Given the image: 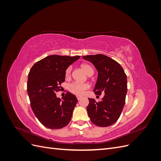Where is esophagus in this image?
<instances>
[{
  "label": "esophagus",
  "mask_w": 161,
  "mask_h": 161,
  "mask_svg": "<svg viewBox=\"0 0 161 161\" xmlns=\"http://www.w3.org/2000/svg\"><path fill=\"white\" fill-rule=\"evenodd\" d=\"M76 98H77V99H78V100L79 101V100L81 99V97H80V96H77V97H76Z\"/></svg>",
  "instance_id": "esophagus-1"
}]
</instances>
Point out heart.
I'll list each match as a JSON object with an SVG mask.
<instances>
[{"instance_id":"obj_1","label":"heart","mask_w":161,"mask_h":161,"mask_svg":"<svg viewBox=\"0 0 161 161\" xmlns=\"http://www.w3.org/2000/svg\"><path fill=\"white\" fill-rule=\"evenodd\" d=\"M81 68L88 76L93 75L94 70L92 69V67L89 64H82ZM71 72H72V66L68 67L65 72L66 78H69L70 76ZM89 89V85L78 83V82H72V83L70 84L69 86V90L71 93L78 96L82 95L84 94L85 91Z\"/></svg>"}]
</instances>
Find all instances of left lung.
<instances>
[{"label":"left lung","mask_w":161,"mask_h":161,"mask_svg":"<svg viewBox=\"0 0 161 161\" xmlns=\"http://www.w3.org/2000/svg\"><path fill=\"white\" fill-rule=\"evenodd\" d=\"M82 58L91 62L98 72L95 94H105L98 102L89 99V117L95 125L108 127L118 121L123 110L128 91L127 76L118 62L107 56L88 55Z\"/></svg>","instance_id":"left-lung-1"}]
</instances>
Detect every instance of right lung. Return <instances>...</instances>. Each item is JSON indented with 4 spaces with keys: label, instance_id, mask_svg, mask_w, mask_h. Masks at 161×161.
Segmentation results:
<instances>
[{
    "label": "right lung",
    "instance_id": "obj_1",
    "mask_svg": "<svg viewBox=\"0 0 161 161\" xmlns=\"http://www.w3.org/2000/svg\"><path fill=\"white\" fill-rule=\"evenodd\" d=\"M80 57L48 56L36 62L29 73L27 93L31 109L41 124L47 128L60 129L70 122L78 101L76 97L67 92L60 99L56 92L65 81L67 68Z\"/></svg>",
    "mask_w": 161,
    "mask_h": 161
}]
</instances>
